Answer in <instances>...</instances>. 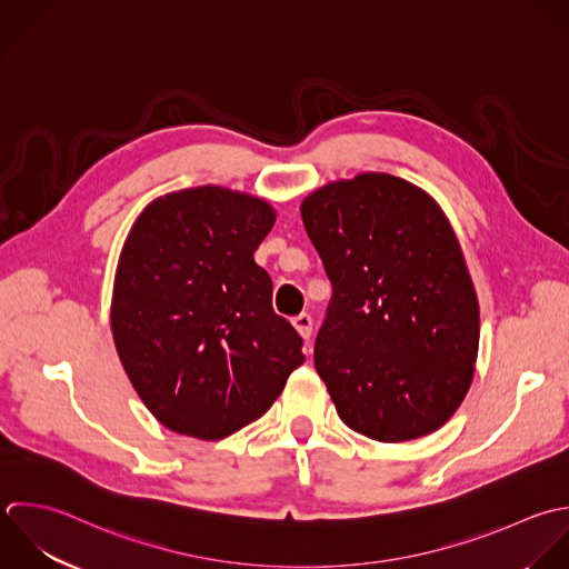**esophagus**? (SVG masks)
<instances>
[{"instance_id": "esophagus-1", "label": "esophagus", "mask_w": 569, "mask_h": 569, "mask_svg": "<svg viewBox=\"0 0 569 569\" xmlns=\"http://www.w3.org/2000/svg\"><path fill=\"white\" fill-rule=\"evenodd\" d=\"M292 326H295V330L301 335V339H310L312 337V317L310 315H299V317H295L292 319Z\"/></svg>"}]
</instances>
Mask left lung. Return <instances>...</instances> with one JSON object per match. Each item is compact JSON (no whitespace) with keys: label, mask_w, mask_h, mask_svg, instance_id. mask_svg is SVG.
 Wrapping results in <instances>:
<instances>
[{"label":"left lung","mask_w":569,"mask_h":569,"mask_svg":"<svg viewBox=\"0 0 569 569\" xmlns=\"http://www.w3.org/2000/svg\"><path fill=\"white\" fill-rule=\"evenodd\" d=\"M332 283L315 368L346 426L383 443L439 430L479 355V299L441 206L386 172L326 183L301 201Z\"/></svg>","instance_id":"left-lung-1"}]
</instances>
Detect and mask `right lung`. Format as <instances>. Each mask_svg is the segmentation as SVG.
Segmentation results:
<instances>
[{
    "label": "right lung",
    "mask_w": 569,
    "mask_h": 569,
    "mask_svg": "<svg viewBox=\"0 0 569 569\" xmlns=\"http://www.w3.org/2000/svg\"><path fill=\"white\" fill-rule=\"evenodd\" d=\"M274 219L259 197L199 186L150 201L126 237L114 348L143 406L177 435L230 437L263 417L306 361L254 263Z\"/></svg>",
    "instance_id": "right-lung-1"
}]
</instances>
